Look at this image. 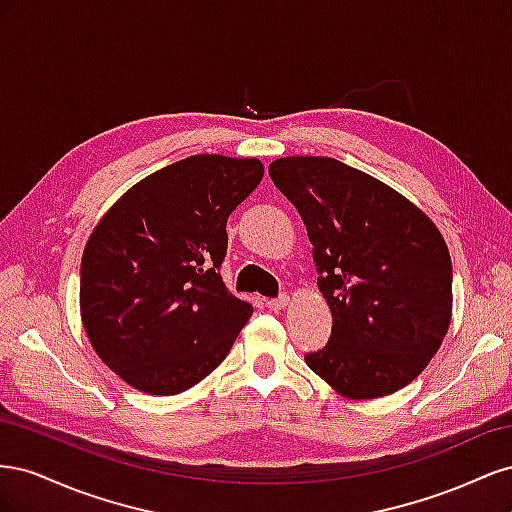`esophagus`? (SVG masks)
<instances>
[{
  "label": "esophagus",
  "instance_id": "1",
  "mask_svg": "<svg viewBox=\"0 0 512 512\" xmlns=\"http://www.w3.org/2000/svg\"><path fill=\"white\" fill-rule=\"evenodd\" d=\"M286 305H288V297H286V294H282V297H277V299H269V301H267V307L273 309V312H280V309H284Z\"/></svg>",
  "mask_w": 512,
  "mask_h": 512
}]
</instances>
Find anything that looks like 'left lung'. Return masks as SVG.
<instances>
[{
	"label": "left lung",
	"mask_w": 512,
	"mask_h": 512,
	"mask_svg": "<svg viewBox=\"0 0 512 512\" xmlns=\"http://www.w3.org/2000/svg\"><path fill=\"white\" fill-rule=\"evenodd\" d=\"M269 175L307 228L333 314L307 367L350 399L404 389L451 324L453 265L440 230L389 185L333 158H280Z\"/></svg>",
	"instance_id": "8db88e82"
}]
</instances>
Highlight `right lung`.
Listing matches in <instances>:
<instances>
[{"instance_id":"right-lung-1","label":"right lung","mask_w":512,"mask_h":512,"mask_svg":"<svg viewBox=\"0 0 512 512\" xmlns=\"http://www.w3.org/2000/svg\"><path fill=\"white\" fill-rule=\"evenodd\" d=\"M265 168L190 156L138 181L106 211L81 260V318L115 374L149 395L192 389L218 367L254 307L220 267L228 215Z\"/></svg>"}]
</instances>
